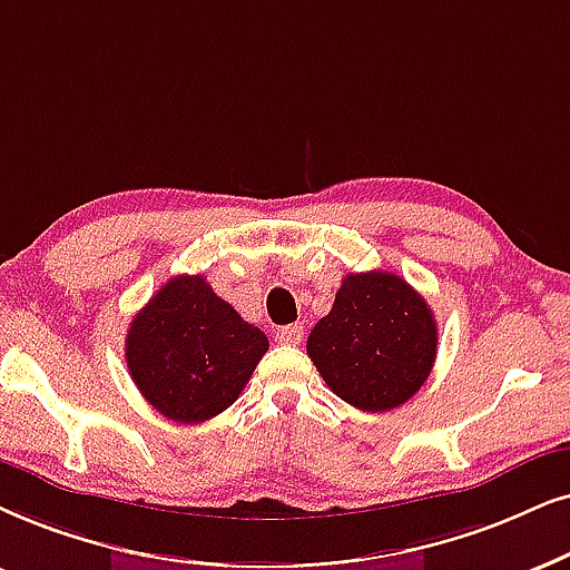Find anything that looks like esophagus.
<instances>
[{"label": "esophagus", "instance_id": "obj_1", "mask_svg": "<svg viewBox=\"0 0 570 570\" xmlns=\"http://www.w3.org/2000/svg\"><path fill=\"white\" fill-rule=\"evenodd\" d=\"M302 334H305V328H302L299 323H292V326H281L276 331V342H281V344H299L302 342Z\"/></svg>", "mask_w": 570, "mask_h": 570}]
</instances>
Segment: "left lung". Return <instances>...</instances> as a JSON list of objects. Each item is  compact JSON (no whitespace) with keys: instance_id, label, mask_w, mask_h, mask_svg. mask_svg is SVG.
<instances>
[{"instance_id":"1","label":"left lung","mask_w":570,"mask_h":570,"mask_svg":"<svg viewBox=\"0 0 570 570\" xmlns=\"http://www.w3.org/2000/svg\"><path fill=\"white\" fill-rule=\"evenodd\" d=\"M307 355L331 392L352 407L384 413L413 397L436 360V321L405 278L352 273L334 307L307 336Z\"/></svg>"}]
</instances>
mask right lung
<instances>
[{
	"label": "right lung",
	"instance_id": "obj_1",
	"mask_svg": "<svg viewBox=\"0 0 570 570\" xmlns=\"http://www.w3.org/2000/svg\"><path fill=\"white\" fill-rule=\"evenodd\" d=\"M265 352L268 336L202 276L170 278L126 336L134 384L176 423H202L232 407Z\"/></svg>",
	"mask_w": 570,
	"mask_h": 570
}]
</instances>
